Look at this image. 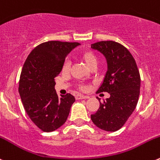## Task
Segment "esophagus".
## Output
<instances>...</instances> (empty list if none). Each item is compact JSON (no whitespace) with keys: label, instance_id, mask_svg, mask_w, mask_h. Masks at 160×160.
<instances>
[{"label":"esophagus","instance_id":"esophagus-1","mask_svg":"<svg viewBox=\"0 0 160 160\" xmlns=\"http://www.w3.org/2000/svg\"><path fill=\"white\" fill-rule=\"evenodd\" d=\"M76 100H83V99H88V96H83V95L81 94H77L76 95Z\"/></svg>","mask_w":160,"mask_h":160}]
</instances>
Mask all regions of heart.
<instances>
[{"mask_svg": "<svg viewBox=\"0 0 160 160\" xmlns=\"http://www.w3.org/2000/svg\"><path fill=\"white\" fill-rule=\"evenodd\" d=\"M79 57H80L81 60H83V62L85 63L86 65H87L89 68L95 67V66H96V64H97V57H96V54H95L92 51H91V50H83V51H81L80 52ZM69 61H68V60H65L64 62V64H63L62 71L64 72H67L69 70ZM84 88H85L83 87V86H81V87H80V89H82V90H83Z\"/></svg>", "mask_w": 160, "mask_h": 160, "instance_id": "1", "label": "heart"}]
</instances>
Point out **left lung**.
Listing matches in <instances>:
<instances>
[{"instance_id": "left-lung-1", "label": "left lung", "mask_w": 160, "mask_h": 160, "mask_svg": "<svg viewBox=\"0 0 160 160\" xmlns=\"http://www.w3.org/2000/svg\"><path fill=\"white\" fill-rule=\"evenodd\" d=\"M92 48L103 53L107 60L108 71L97 92H108L110 97L100 101V108L91 119L102 130L116 132L124 125L139 100L140 75L130 52L119 43L102 41Z\"/></svg>"}]
</instances>
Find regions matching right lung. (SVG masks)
I'll list each match as a JSON object with an SVG mask.
<instances>
[{
  "instance_id": "1",
  "label": "right lung",
  "mask_w": 160,
  "mask_h": 160,
  "mask_svg": "<svg viewBox=\"0 0 160 160\" xmlns=\"http://www.w3.org/2000/svg\"><path fill=\"white\" fill-rule=\"evenodd\" d=\"M79 44L57 41L42 43L30 52L23 66L19 81L23 106L43 132H52L62 126L76 100L70 93L59 97L54 87L65 57Z\"/></svg>"
}]
</instances>
